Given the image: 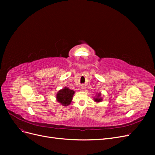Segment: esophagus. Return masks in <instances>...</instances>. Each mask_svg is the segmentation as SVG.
I'll list each match as a JSON object with an SVG mask.
<instances>
[{
  "instance_id": "1",
  "label": "esophagus",
  "mask_w": 155,
  "mask_h": 155,
  "mask_svg": "<svg viewBox=\"0 0 155 155\" xmlns=\"http://www.w3.org/2000/svg\"><path fill=\"white\" fill-rule=\"evenodd\" d=\"M81 89H84V88H85V87H84V86H81Z\"/></svg>"
}]
</instances>
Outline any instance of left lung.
I'll use <instances>...</instances> for the list:
<instances>
[{
  "label": "left lung",
  "mask_w": 155,
  "mask_h": 155,
  "mask_svg": "<svg viewBox=\"0 0 155 155\" xmlns=\"http://www.w3.org/2000/svg\"><path fill=\"white\" fill-rule=\"evenodd\" d=\"M100 96H101V93H99L96 97L94 98V100L96 102H97V103L101 102L102 101V97H101Z\"/></svg>",
  "instance_id": "1"
}]
</instances>
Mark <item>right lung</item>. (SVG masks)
Here are the masks:
<instances>
[{
    "label": "right lung",
    "instance_id": "add662e5",
    "mask_svg": "<svg viewBox=\"0 0 155 155\" xmlns=\"http://www.w3.org/2000/svg\"><path fill=\"white\" fill-rule=\"evenodd\" d=\"M75 92L67 87L60 90L56 95L57 101L63 106H68L72 101Z\"/></svg>",
    "mask_w": 155,
    "mask_h": 155
}]
</instances>
